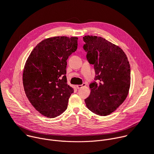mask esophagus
Returning <instances> with one entry per match:
<instances>
[{
	"label": "esophagus",
	"mask_w": 154,
	"mask_h": 154,
	"mask_svg": "<svg viewBox=\"0 0 154 154\" xmlns=\"http://www.w3.org/2000/svg\"><path fill=\"white\" fill-rule=\"evenodd\" d=\"M85 85H86V84H85V83H83L82 85H77V88H78V89H80V88H81L82 87H85Z\"/></svg>",
	"instance_id": "obj_1"
}]
</instances>
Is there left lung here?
<instances>
[{"label": "left lung", "instance_id": "8db88e82", "mask_svg": "<svg viewBox=\"0 0 154 154\" xmlns=\"http://www.w3.org/2000/svg\"><path fill=\"white\" fill-rule=\"evenodd\" d=\"M83 48L88 61L94 65L96 73L90 84L91 92L85 99L93 113L107 116L114 112L126 98L131 83V69L128 58L119 46L105 38L86 35Z\"/></svg>", "mask_w": 154, "mask_h": 154}]
</instances>
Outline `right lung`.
Returning <instances> with one entry per match:
<instances>
[{
    "instance_id": "obj_1",
    "label": "right lung",
    "mask_w": 154,
    "mask_h": 154,
    "mask_svg": "<svg viewBox=\"0 0 154 154\" xmlns=\"http://www.w3.org/2000/svg\"><path fill=\"white\" fill-rule=\"evenodd\" d=\"M78 37L65 36L46 38L29 55L23 73L27 97L42 115L54 118L67 108L74 90L67 83L69 57L78 48Z\"/></svg>"
}]
</instances>
